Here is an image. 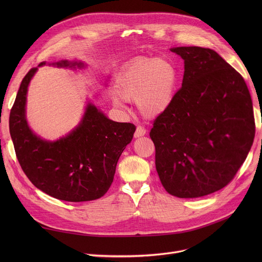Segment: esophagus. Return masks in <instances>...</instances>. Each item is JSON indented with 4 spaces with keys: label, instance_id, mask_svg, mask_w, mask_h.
Masks as SVG:
<instances>
[{
    "label": "esophagus",
    "instance_id": "1",
    "mask_svg": "<svg viewBox=\"0 0 262 262\" xmlns=\"http://www.w3.org/2000/svg\"><path fill=\"white\" fill-rule=\"evenodd\" d=\"M146 134V129L143 126H137L136 132H135V138H139V137H142Z\"/></svg>",
    "mask_w": 262,
    "mask_h": 262
}]
</instances>
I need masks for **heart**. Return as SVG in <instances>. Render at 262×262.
<instances>
[{
    "mask_svg": "<svg viewBox=\"0 0 262 262\" xmlns=\"http://www.w3.org/2000/svg\"><path fill=\"white\" fill-rule=\"evenodd\" d=\"M178 80V71L170 59L140 58L123 73L117 89L123 100L137 102L142 116L154 119L171 107Z\"/></svg>",
    "mask_w": 262,
    "mask_h": 262,
    "instance_id": "heart-1",
    "label": "heart"
}]
</instances>
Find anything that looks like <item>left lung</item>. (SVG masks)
<instances>
[{
  "label": "left lung",
  "mask_w": 262,
  "mask_h": 262,
  "mask_svg": "<svg viewBox=\"0 0 262 262\" xmlns=\"http://www.w3.org/2000/svg\"><path fill=\"white\" fill-rule=\"evenodd\" d=\"M171 51L184 59L182 88L150 129L155 163L171 195L193 199L227 186L255 137L252 98L243 77L220 55L200 47Z\"/></svg>",
  "instance_id": "left-lung-1"
}]
</instances>
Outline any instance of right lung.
<instances>
[{
  "mask_svg": "<svg viewBox=\"0 0 262 262\" xmlns=\"http://www.w3.org/2000/svg\"><path fill=\"white\" fill-rule=\"evenodd\" d=\"M53 64L84 67L68 60ZM36 71L37 68L31 69L22 79L9 116L10 136L23 172L35 187L55 199L87 202L102 198L113 184L117 162L136 126L109 120L88 104L79 125L70 134L56 141L41 139L25 118L27 87Z\"/></svg>",
  "mask_w": 262,
  "mask_h": 262,
  "instance_id": "1",
  "label": "right lung"
}]
</instances>
